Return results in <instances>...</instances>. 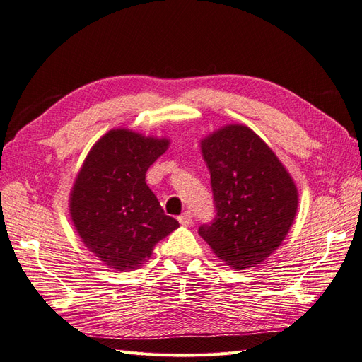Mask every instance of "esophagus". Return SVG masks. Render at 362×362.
<instances>
[{
  "mask_svg": "<svg viewBox=\"0 0 362 362\" xmlns=\"http://www.w3.org/2000/svg\"><path fill=\"white\" fill-rule=\"evenodd\" d=\"M179 221H180V225H185V226L191 225V221H192V212H191V211L182 212V214L179 216Z\"/></svg>",
  "mask_w": 362,
  "mask_h": 362,
  "instance_id": "34e87169",
  "label": "esophagus"
}]
</instances>
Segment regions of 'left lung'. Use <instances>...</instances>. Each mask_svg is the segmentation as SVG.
<instances>
[{
	"mask_svg": "<svg viewBox=\"0 0 362 362\" xmlns=\"http://www.w3.org/2000/svg\"><path fill=\"white\" fill-rule=\"evenodd\" d=\"M216 216L199 234L229 267L262 263L293 223L298 192L289 173L251 128L229 125L202 141Z\"/></svg>",
	"mask_w": 362,
	"mask_h": 362,
	"instance_id": "obj_1",
	"label": "left lung"
}]
</instances>
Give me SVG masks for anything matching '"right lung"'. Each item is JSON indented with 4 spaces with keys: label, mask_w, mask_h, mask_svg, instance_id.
I'll list each match as a JSON object with an SVG mask.
<instances>
[{
    "label": "right lung",
    "mask_w": 362,
    "mask_h": 362,
    "mask_svg": "<svg viewBox=\"0 0 362 362\" xmlns=\"http://www.w3.org/2000/svg\"><path fill=\"white\" fill-rule=\"evenodd\" d=\"M168 141L129 129H111L91 148L70 197V214L82 242L108 267L133 271L179 226L166 216L145 173Z\"/></svg>",
    "instance_id": "1"
}]
</instances>
